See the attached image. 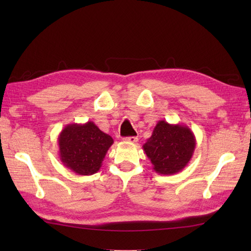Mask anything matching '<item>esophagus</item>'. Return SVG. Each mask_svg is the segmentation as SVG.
Returning a JSON list of instances; mask_svg holds the SVG:
<instances>
[{"mask_svg": "<svg viewBox=\"0 0 251 251\" xmlns=\"http://www.w3.org/2000/svg\"><path fill=\"white\" fill-rule=\"evenodd\" d=\"M123 140L126 141V142H129V143H135V142L138 141V138L137 137H126Z\"/></svg>", "mask_w": 251, "mask_h": 251, "instance_id": "1", "label": "esophagus"}]
</instances>
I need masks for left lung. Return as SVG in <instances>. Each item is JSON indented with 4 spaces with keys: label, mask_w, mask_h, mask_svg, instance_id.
I'll return each mask as SVG.
<instances>
[{
    "label": "left lung",
    "mask_w": 251,
    "mask_h": 251,
    "mask_svg": "<svg viewBox=\"0 0 251 251\" xmlns=\"http://www.w3.org/2000/svg\"><path fill=\"white\" fill-rule=\"evenodd\" d=\"M196 139L188 126L158 121L152 136L142 146L153 169L168 176L181 172L193 156Z\"/></svg>",
    "instance_id": "left-lung-1"
}]
</instances>
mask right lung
Masks as SVG:
<instances>
[{"label": "right lung", "mask_w": 251, "mask_h": 251, "mask_svg": "<svg viewBox=\"0 0 251 251\" xmlns=\"http://www.w3.org/2000/svg\"><path fill=\"white\" fill-rule=\"evenodd\" d=\"M113 142V138L101 131L94 122L68 124L58 136L60 161L77 175H94Z\"/></svg>", "instance_id": "1"}]
</instances>
